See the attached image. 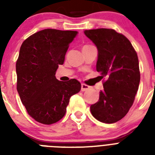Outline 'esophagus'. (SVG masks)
Returning a JSON list of instances; mask_svg holds the SVG:
<instances>
[{
	"label": "esophagus",
	"instance_id": "obj_1",
	"mask_svg": "<svg viewBox=\"0 0 155 155\" xmlns=\"http://www.w3.org/2000/svg\"><path fill=\"white\" fill-rule=\"evenodd\" d=\"M90 89V87L88 85L85 84H81V91L82 92H85V91H87V90Z\"/></svg>",
	"mask_w": 155,
	"mask_h": 155
}]
</instances>
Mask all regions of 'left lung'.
<instances>
[{"label": "left lung", "mask_w": 155, "mask_h": 155, "mask_svg": "<svg viewBox=\"0 0 155 155\" xmlns=\"http://www.w3.org/2000/svg\"><path fill=\"white\" fill-rule=\"evenodd\" d=\"M98 50L97 71L107 80L99 101L90 107L97 120L107 124L122 119L133 105L140 83L137 52L123 35L113 29L85 30Z\"/></svg>", "instance_id": "left-lung-1"}]
</instances>
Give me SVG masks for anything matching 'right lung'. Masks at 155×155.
I'll return each mask as SVG.
<instances>
[{"label":"right lung","instance_id":"right-lung-1","mask_svg":"<svg viewBox=\"0 0 155 155\" xmlns=\"http://www.w3.org/2000/svg\"><path fill=\"white\" fill-rule=\"evenodd\" d=\"M77 31L46 29L26 38L16 63L17 90L28 114L36 121L51 125L64 117L71 96L81 89L75 79H56L69 44Z\"/></svg>","mask_w":155,"mask_h":155}]
</instances>
